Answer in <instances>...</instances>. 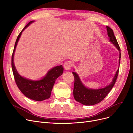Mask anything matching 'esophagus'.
Returning a JSON list of instances; mask_svg holds the SVG:
<instances>
[{
  "label": "esophagus",
  "instance_id": "obj_1",
  "mask_svg": "<svg viewBox=\"0 0 133 133\" xmlns=\"http://www.w3.org/2000/svg\"><path fill=\"white\" fill-rule=\"evenodd\" d=\"M72 63L71 61H66L64 64V67L66 70H69L72 67Z\"/></svg>",
  "mask_w": 133,
  "mask_h": 133
}]
</instances>
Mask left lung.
<instances>
[{
	"label": "left lung",
	"mask_w": 133,
	"mask_h": 133,
	"mask_svg": "<svg viewBox=\"0 0 133 133\" xmlns=\"http://www.w3.org/2000/svg\"><path fill=\"white\" fill-rule=\"evenodd\" d=\"M106 28L110 42H111L119 51L120 55L118 64H119L120 66L121 58V50L120 46L118 45L117 40L114 36L113 31L107 26H106ZM118 70H119V67L117 69L112 81L110 82L109 85L106 86L104 88L97 89L88 88L85 87L82 83L78 74L73 72L72 73L74 77L73 95L75 100L80 103H82L83 105L86 106L94 105V104H97L102 101L105 98L106 96L114 86L117 78Z\"/></svg>",
	"instance_id": "8db88e82"
}]
</instances>
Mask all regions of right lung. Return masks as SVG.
I'll return each instance as SVG.
<instances>
[{"label":"right lung","instance_id":"obj_1","mask_svg":"<svg viewBox=\"0 0 133 133\" xmlns=\"http://www.w3.org/2000/svg\"><path fill=\"white\" fill-rule=\"evenodd\" d=\"M34 21L28 23L18 35L12 55V68L16 84L23 94L30 99L41 101L50 98L55 80L62 75L64 68L62 65L54 67L48 71L46 75L39 80H32L21 76L17 72L14 64V54L23 31Z\"/></svg>","mask_w":133,"mask_h":133}]
</instances>
